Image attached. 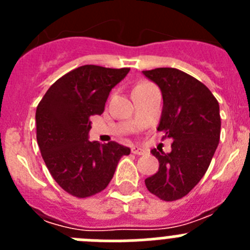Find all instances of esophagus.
I'll return each mask as SVG.
<instances>
[{
    "mask_svg": "<svg viewBox=\"0 0 250 250\" xmlns=\"http://www.w3.org/2000/svg\"><path fill=\"white\" fill-rule=\"evenodd\" d=\"M131 152L132 154H135V155H144V154H146L147 150L143 149V147L140 146H134L131 149Z\"/></svg>",
    "mask_w": 250,
    "mask_h": 250,
    "instance_id": "esophagus-1",
    "label": "esophagus"
}]
</instances>
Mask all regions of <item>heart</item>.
<instances>
[{
    "label": "heart",
    "mask_w": 250,
    "mask_h": 250,
    "mask_svg": "<svg viewBox=\"0 0 250 250\" xmlns=\"http://www.w3.org/2000/svg\"><path fill=\"white\" fill-rule=\"evenodd\" d=\"M149 85H151V83H138V85H136L135 87H134V90H132V91H135V90H140V89H143V87H146V86H149Z\"/></svg>",
    "instance_id": "b5f03b06"
}]
</instances>
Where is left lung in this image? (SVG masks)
I'll return each instance as SVG.
<instances>
[{
    "mask_svg": "<svg viewBox=\"0 0 250 250\" xmlns=\"http://www.w3.org/2000/svg\"><path fill=\"white\" fill-rule=\"evenodd\" d=\"M143 74L160 87L163 111L158 131L173 139L171 151L152 149L159 160L156 174L145 179L147 190L174 202L200 182L210 165L220 139L219 104L195 77L178 68L159 67Z\"/></svg>",
    "mask_w": 250,
    "mask_h": 250,
    "instance_id": "left-lung-1",
    "label": "left lung"
}]
</instances>
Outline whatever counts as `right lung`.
I'll use <instances>...</instances> for the list:
<instances>
[{
    "mask_svg": "<svg viewBox=\"0 0 250 250\" xmlns=\"http://www.w3.org/2000/svg\"><path fill=\"white\" fill-rule=\"evenodd\" d=\"M129 67L85 65L50 86L36 110L40 151L55 182L76 198H89L109 185L121 156L130 149L110 141H89L91 115H101L115 85Z\"/></svg>",
    "mask_w": 250,
    "mask_h": 250,
    "instance_id": "right-lung-1",
    "label": "right lung"
}]
</instances>
